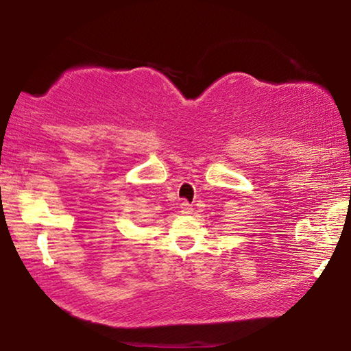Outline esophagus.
<instances>
[{
  "label": "esophagus",
  "mask_w": 351,
  "mask_h": 351,
  "mask_svg": "<svg viewBox=\"0 0 351 351\" xmlns=\"http://www.w3.org/2000/svg\"><path fill=\"white\" fill-rule=\"evenodd\" d=\"M193 212V207L192 204H189L187 201H184V203H181V213H184V215H190V213Z\"/></svg>",
  "instance_id": "esophagus-1"
}]
</instances>
